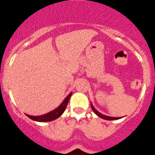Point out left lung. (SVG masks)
<instances>
[{"instance_id": "8db88e82", "label": "left lung", "mask_w": 155, "mask_h": 155, "mask_svg": "<svg viewBox=\"0 0 155 155\" xmlns=\"http://www.w3.org/2000/svg\"><path fill=\"white\" fill-rule=\"evenodd\" d=\"M91 107L92 110L94 111V113L96 114L97 116H99L100 118H103V119L108 120V121H111V120H117V119H120V118H120V117L117 118V117H110V116H107V115H103L102 113H101V112H98V111L93 107V105H92L91 104Z\"/></svg>"}]
</instances>
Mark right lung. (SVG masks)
<instances>
[{
	"instance_id": "right-lung-1",
	"label": "right lung",
	"mask_w": 155,
	"mask_h": 155,
	"mask_svg": "<svg viewBox=\"0 0 155 155\" xmlns=\"http://www.w3.org/2000/svg\"><path fill=\"white\" fill-rule=\"evenodd\" d=\"M71 95H72V92L69 94L68 97L64 100V101L60 104L59 107H58L55 109H54V110L48 112V113L44 114V115H38V116H33V115H28V114H25V115H27L28 118H31V119H32L33 121H39V122H47V121H53V120L59 118V117L64 113V112L65 109H66L67 105H68L69 100H70Z\"/></svg>"
}]
</instances>
